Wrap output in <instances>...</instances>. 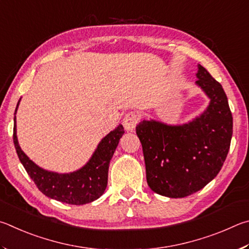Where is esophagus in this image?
<instances>
[{
    "mask_svg": "<svg viewBox=\"0 0 249 249\" xmlns=\"http://www.w3.org/2000/svg\"><path fill=\"white\" fill-rule=\"evenodd\" d=\"M139 121H140V115L136 111H129L122 120V124L127 131H133Z\"/></svg>",
    "mask_w": 249,
    "mask_h": 249,
    "instance_id": "esophagus-1",
    "label": "esophagus"
}]
</instances>
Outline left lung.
Instances as JSON below:
<instances>
[{"label":"left lung","instance_id":"8db88e82","mask_svg":"<svg viewBox=\"0 0 249 249\" xmlns=\"http://www.w3.org/2000/svg\"><path fill=\"white\" fill-rule=\"evenodd\" d=\"M197 84L211 102L189 124L167 125L143 120L137 125L146 181L154 193L184 198L208 185L221 171L233 134V117L223 87L199 65Z\"/></svg>","mask_w":249,"mask_h":249}]
</instances>
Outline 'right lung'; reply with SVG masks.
Instances as JSON below:
<instances>
[{"label":"right lung","mask_w":249,"mask_h":249,"mask_svg":"<svg viewBox=\"0 0 249 249\" xmlns=\"http://www.w3.org/2000/svg\"><path fill=\"white\" fill-rule=\"evenodd\" d=\"M124 133V127L119 124L103 139L89 162L71 174L47 172L30 160L17 142L16 120L13 130V141L20 163L43 195L60 202L81 206L94 201L104 194L108 182L109 163Z\"/></svg>","instance_id":"1"}]
</instances>
